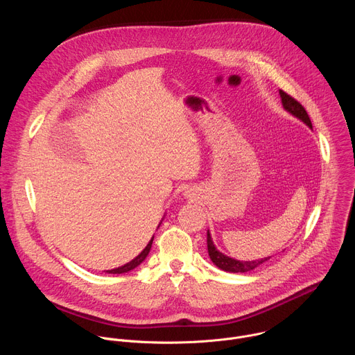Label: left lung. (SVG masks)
I'll return each mask as SVG.
<instances>
[{
	"label": "left lung",
	"mask_w": 355,
	"mask_h": 355,
	"mask_svg": "<svg viewBox=\"0 0 355 355\" xmlns=\"http://www.w3.org/2000/svg\"><path fill=\"white\" fill-rule=\"evenodd\" d=\"M279 95H281L284 110L288 111L291 115H293L295 118H297L299 121H302L303 123L308 125L312 129V122H311V118H309L308 112L305 111V108H303L295 98H292L291 95H288L282 89H279ZM207 243H208V252H209V257H211L212 263L216 267H219L220 270L226 271V272H247V271H252V270L259 268L260 266H263L266 261H268L271 259V257H266V259L252 260V261H240V260L230 259V257L223 254V252H220L215 247L209 230H208Z\"/></svg>",
	"instance_id": "obj_1"
}]
</instances>
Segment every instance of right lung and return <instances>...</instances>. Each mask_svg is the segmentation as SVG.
Wrapping results in <instances>:
<instances>
[{"label":"right lung","instance_id":"add662e5","mask_svg":"<svg viewBox=\"0 0 355 355\" xmlns=\"http://www.w3.org/2000/svg\"><path fill=\"white\" fill-rule=\"evenodd\" d=\"M153 239H155V236L151 237V240L147 243V245L143 248V251L140 252V254L137 256V257H135L130 263H128V264H125V266H122V267H118V268H114V270H108L107 272L108 274H123V272H129V271H132L133 268H136L137 266H140L144 260H146V257H147V254L150 252V248H151V244H153Z\"/></svg>","mask_w":355,"mask_h":355}]
</instances>
